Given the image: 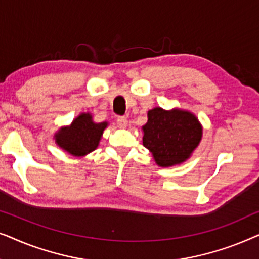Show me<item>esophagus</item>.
I'll return each instance as SVG.
<instances>
[{"label": "esophagus", "mask_w": 259, "mask_h": 259, "mask_svg": "<svg viewBox=\"0 0 259 259\" xmlns=\"http://www.w3.org/2000/svg\"><path fill=\"white\" fill-rule=\"evenodd\" d=\"M116 123H118L120 128H126L127 125H128V120H127L126 116H118V119H116Z\"/></svg>", "instance_id": "34e87169"}]
</instances>
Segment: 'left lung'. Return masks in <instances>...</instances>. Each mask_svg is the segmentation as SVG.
Returning <instances> with one entry per match:
<instances>
[{
	"label": "left lung",
	"mask_w": 259,
	"mask_h": 259,
	"mask_svg": "<svg viewBox=\"0 0 259 259\" xmlns=\"http://www.w3.org/2000/svg\"><path fill=\"white\" fill-rule=\"evenodd\" d=\"M143 144L155 164L171 167L190 159L203 138V126L196 114L186 109L154 107L147 112V122L141 127Z\"/></svg>",
	"instance_id": "obj_1"
}]
</instances>
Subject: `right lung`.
<instances>
[{
    "instance_id": "obj_1",
    "label": "right lung",
    "mask_w": 259,
    "mask_h": 259,
    "mask_svg": "<svg viewBox=\"0 0 259 259\" xmlns=\"http://www.w3.org/2000/svg\"><path fill=\"white\" fill-rule=\"evenodd\" d=\"M107 121L95 122L90 112L80 113L72 123L62 126L54 134L55 144L73 157H84L97 150Z\"/></svg>"
}]
</instances>
